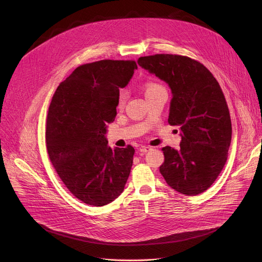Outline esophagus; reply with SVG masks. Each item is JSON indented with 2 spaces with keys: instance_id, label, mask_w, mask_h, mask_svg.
I'll list each match as a JSON object with an SVG mask.
<instances>
[{
  "instance_id": "1",
  "label": "esophagus",
  "mask_w": 262,
  "mask_h": 262,
  "mask_svg": "<svg viewBox=\"0 0 262 262\" xmlns=\"http://www.w3.org/2000/svg\"><path fill=\"white\" fill-rule=\"evenodd\" d=\"M150 149H152V148H150L149 146H141L139 148V152L142 153V154H145L146 152H148V150H150Z\"/></svg>"
}]
</instances>
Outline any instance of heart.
<instances>
[{
	"mask_svg": "<svg viewBox=\"0 0 262 262\" xmlns=\"http://www.w3.org/2000/svg\"><path fill=\"white\" fill-rule=\"evenodd\" d=\"M157 87H159V86H158V85H155V84H148V85L146 86V88H145V93H147V92H149V91H152L153 89H155V88H157ZM123 101H124V98H123V95H121V96H120V104H122Z\"/></svg>",
	"mask_w": 262,
	"mask_h": 262,
	"instance_id": "heart-1",
	"label": "heart"
}]
</instances>
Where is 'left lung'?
<instances>
[{
    "mask_svg": "<svg viewBox=\"0 0 262 262\" xmlns=\"http://www.w3.org/2000/svg\"><path fill=\"white\" fill-rule=\"evenodd\" d=\"M137 62L169 85L168 122L181 129V148H162L159 171L175 191L198 195L213 184L227 160L231 122L222 89L207 68L186 56L157 54Z\"/></svg>",
    "mask_w": 262,
    "mask_h": 262,
    "instance_id": "1",
    "label": "left lung"
}]
</instances>
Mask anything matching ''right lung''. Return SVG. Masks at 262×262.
Masks as SVG:
<instances>
[{
    "label": "right lung",
    "instance_id": "add662e5",
    "mask_svg": "<svg viewBox=\"0 0 262 262\" xmlns=\"http://www.w3.org/2000/svg\"><path fill=\"white\" fill-rule=\"evenodd\" d=\"M133 60H100L77 67L55 91L47 119L51 162L82 203L104 206L124 190L135 149L108 145L107 124L115 121L120 88L128 85Z\"/></svg>",
    "mask_w": 262,
    "mask_h": 262
}]
</instances>
